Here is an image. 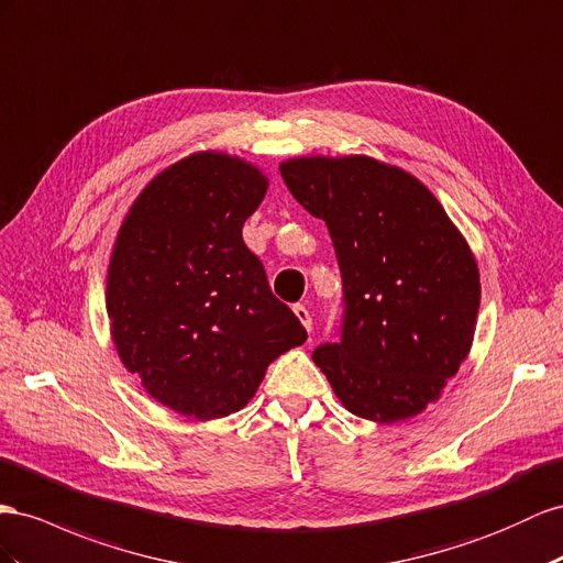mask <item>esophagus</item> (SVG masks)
<instances>
[{
  "instance_id": "obj_1",
  "label": "esophagus",
  "mask_w": 563,
  "mask_h": 563,
  "mask_svg": "<svg viewBox=\"0 0 563 563\" xmlns=\"http://www.w3.org/2000/svg\"><path fill=\"white\" fill-rule=\"evenodd\" d=\"M294 314L298 317V322L306 327L308 331L312 329V317H310V312H308V308L306 306H294Z\"/></svg>"
}]
</instances>
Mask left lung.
<instances>
[{
  "label": "left lung",
  "mask_w": 563,
  "mask_h": 563,
  "mask_svg": "<svg viewBox=\"0 0 563 563\" xmlns=\"http://www.w3.org/2000/svg\"><path fill=\"white\" fill-rule=\"evenodd\" d=\"M279 170L327 222L343 277L341 341L319 345L314 364L355 417H417L474 343L481 275L466 239L423 181L372 156H298Z\"/></svg>",
  "instance_id": "obj_1"
}]
</instances>
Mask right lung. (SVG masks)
<instances>
[{"mask_svg":"<svg viewBox=\"0 0 563 563\" xmlns=\"http://www.w3.org/2000/svg\"><path fill=\"white\" fill-rule=\"evenodd\" d=\"M267 187L257 165L196 151L148 181L118 230L111 339L125 369L177 415L239 412L269 364L308 339L241 236Z\"/></svg>","mask_w":563,"mask_h":563,"instance_id":"add662e5","label":"right lung"}]
</instances>
